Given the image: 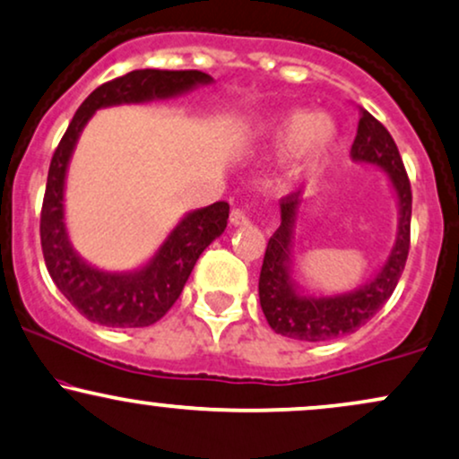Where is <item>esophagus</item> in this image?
Wrapping results in <instances>:
<instances>
[{"label": "esophagus", "mask_w": 459, "mask_h": 459, "mask_svg": "<svg viewBox=\"0 0 459 459\" xmlns=\"http://www.w3.org/2000/svg\"><path fill=\"white\" fill-rule=\"evenodd\" d=\"M247 222H250V220H247V215L241 212V209H233V212H230V224L233 226H246Z\"/></svg>", "instance_id": "34e87169"}]
</instances>
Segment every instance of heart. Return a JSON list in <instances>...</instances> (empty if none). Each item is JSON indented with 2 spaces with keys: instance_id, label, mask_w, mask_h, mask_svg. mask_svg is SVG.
Returning a JSON list of instances; mask_svg holds the SVG:
<instances>
[{
  "instance_id": "heart-1",
  "label": "heart",
  "mask_w": 459,
  "mask_h": 459,
  "mask_svg": "<svg viewBox=\"0 0 459 459\" xmlns=\"http://www.w3.org/2000/svg\"><path fill=\"white\" fill-rule=\"evenodd\" d=\"M263 149L267 156H297L299 173H316L338 145V126L327 115L310 108H290L280 113L263 134Z\"/></svg>"
}]
</instances>
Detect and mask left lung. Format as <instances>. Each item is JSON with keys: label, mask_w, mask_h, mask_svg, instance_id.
<instances>
[{"label": "left lung", "mask_w": 459, "mask_h": 459, "mask_svg": "<svg viewBox=\"0 0 459 459\" xmlns=\"http://www.w3.org/2000/svg\"><path fill=\"white\" fill-rule=\"evenodd\" d=\"M357 164H368L387 173L397 201V235L387 261L372 280L355 290L340 295H310L292 278V244L295 224L303 209L299 192H292L280 203L278 230L264 250L258 297L269 327L275 333L303 342H327L352 333L368 323L394 295L411 247V181L402 164L395 141L366 108H359V128L351 147Z\"/></svg>", "instance_id": "obj_1"}]
</instances>
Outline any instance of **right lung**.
I'll return each mask as SVG.
<instances>
[{
	"label": "right lung",
	"mask_w": 459,
	"mask_h": 459,
	"mask_svg": "<svg viewBox=\"0 0 459 459\" xmlns=\"http://www.w3.org/2000/svg\"><path fill=\"white\" fill-rule=\"evenodd\" d=\"M213 79L198 70H132L104 82L81 104L55 149L40 215L44 263L55 286L82 316L104 327H149L179 299L203 250L224 233L229 203L187 212L145 264L132 272H107L87 263L72 246L65 226V177L87 121L100 108L184 96Z\"/></svg>",
	"instance_id": "add662e5"
}]
</instances>
